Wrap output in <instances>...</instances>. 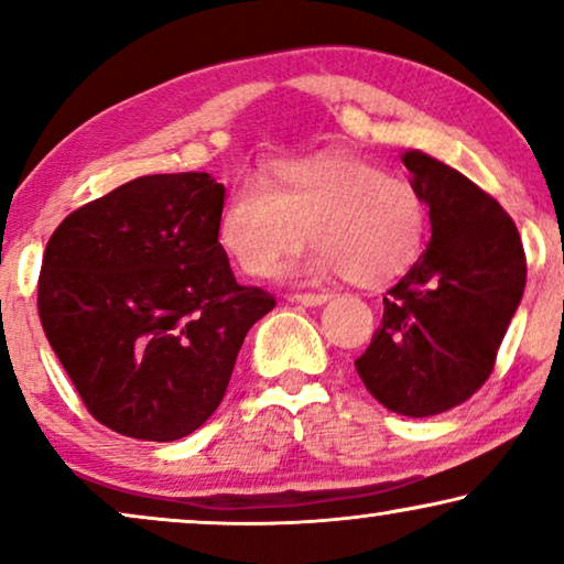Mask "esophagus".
Wrapping results in <instances>:
<instances>
[{"label": "esophagus", "instance_id": "1", "mask_svg": "<svg viewBox=\"0 0 564 564\" xmlns=\"http://www.w3.org/2000/svg\"><path fill=\"white\" fill-rule=\"evenodd\" d=\"M328 300L326 292H300V295H290V303H297V305H307V307H315V305H323Z\"/></svg>", "mask_w": 564, "mask_h": 564}]
</instances>
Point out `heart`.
<instances>
[{
  "instance_id": "b5f03b06",
  "label": "heart",
  "mask_w": 564,
  "mask_h": 564,
  "mask_svg": "<svg viewBox=\"0 0 564 564\" xmlns=\"http://www.w3.org/2000/svg\"><path fill=\"white\" fill-rule=\"evenodd\" d=\"M311 241L305 272H341L354 284H382L421 257L429 203L400 174L351 153H318L269 164L238 182L218 220V241L251 276H272Z\"/></svg>"
}]
</instances>
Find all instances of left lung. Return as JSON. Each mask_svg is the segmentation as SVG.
<instances>
[{"mask_svg":"<svg viewBox=\"0 0 564 564\" xmlns=\"http://www.w3.org/2000/svg\"><path fill=\"white\" fill-rule=\"evenodd\" d=\"M429 203L431 241L384 295L380 328L354 361L392 413L426 419L457 408L488 380L527 284L521 236L498 199L457 169L408 151Z\"/></svg>","mask_w":564,"mask_h":564,"instance_id":"left-lung-1","label":"left lung"}]
</instances>
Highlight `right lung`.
Segmentation results:
<instances>
[{
    "label": "right lung",
    "mask_w": 564,
    "mask_h": 564,
    "mask_svg": "<svg viewBox=\"0 0 564 564\" xmlns=\"http://www.w3.org/2000/svg\"><path fill=\"white\" fill-rule=\"evenodd\" d=\"M223 199L205 172L138 176L66 215L45 246V336L87 411L122 436L174 442L203 426L276 305L236 282Z\"/></svg>",
    "instance_id": "right-lung-1"
}]
</instances>
